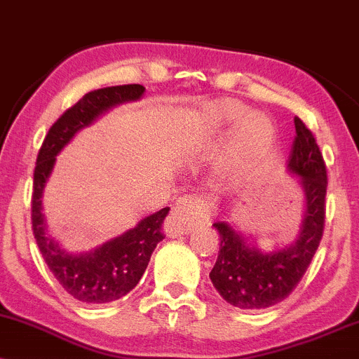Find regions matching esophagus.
Instances as JSON below:
<instances>
[{"label": "esophagus", "instance_id": "34e87169", "mask_svg": "<svg viewBox=\"0 0 359 359\" xmlns=\"http://www.w3.org/2000/svg\"><path fill=\"white\" fill-rule=\"evenodd\" d=\"M209 219H211V209L208 201L199 197H182L172 209L167 228L172 234H184L196 226H205Z\"/></svg>", "mask_w": 359, "mask_h": 359}]
</instances>
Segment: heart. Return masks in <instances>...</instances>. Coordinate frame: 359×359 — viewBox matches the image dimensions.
<instances>
[{
	"instance_id": "heart-1",
	"label": "heart",
	"mask_w": 359,
	"mask_h": 359,
	"mask_svg": "<svg viewBox=\"0 0 359 359\" xmlns=\"http://www.w3.org/2000/svg\"><path fill=\"white\" fill-rule=\"evenodd\" d=\"M245 104L234 100H221L208 108L209 118L216 126H231L241 119V125L234 135L229 154V165L243 170L258 158L273 133L270 118L263 113H249Z\"/></svg>"
}]
</instances>
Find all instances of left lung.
<instances>
[{
	"label": "left lung",
	"instance_id": "8db88e82",
	"mask_svg": "<svg viewBox=\"0 0 359 359\" xmlns=\"http://www.w3.org/2000/svg\"><path fill=\"white\" fill-rule=\"evenodd\" d=\"M294 123L297 135L287 168L299 177L306 196L297 240L285 248L262 251L226 221L212 224L219 233L221 245L209 278L226 302L245 311L266 309L287 299L302 280L323 240L327 170L312 131L300 118Z\"/></svg>",
	"mask_w": 359,
	"mask_h": 359
}]
</instances>
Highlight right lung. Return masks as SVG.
<instances>
[{
	"instance_id": "1",
	"label": "right lung",
	"mask_w": 359,
	"mask_h": 359,
	"mask_svg": "<svg viewBox=\"0 0 359 359\" xmlns=\"http://www.w3.org/2000/svg\"><path fill=\"white\" fill-rule=\"evenodd\" d=\"M143 93L145 88L140 84L90 90L53 123L36 156L32 194L34 236L53 277L59 280L67 294L86 304L113 302L137 287L156 245L165 238L162 224L170 209L163 208L147 216L135 228L106 241L96 250L74 255L62 250L59 243L47 233L42 214L43 189L55 165V156L77 131L89 126L114 106L140 100Z\"/></svg>"
}]
</instances>
